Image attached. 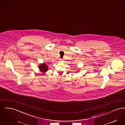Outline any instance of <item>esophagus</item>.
<instances>
[{
    "label": "esophagus",
    "mask_w": 125,
    "mask_h": 125,
    "mask_svg": "<svg viewBox=\"0 0 125 125\" xmlns=\"http://www.w3.org/2000/svg\"><path fill=\"white\" fill-rule=\"evenodd\" d=\"M59 60H60V61H63V59H60Z\"/></svg>",
    "instance_id": "obj_1"
}]
</instances>
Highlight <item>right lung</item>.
Here are the masks:
<instances>
[{
	"label": "right lung",
	"instance_id": "add662e5",
	"mask_svg": "<svg viewBox=\"0 0 125 125\" xmlns=\"http://www.w3.org/2000/svg\"><path fill=\"white\" fill-rule=\"evenodd\" d=\"M39 68L42 72H45L47 71L48 69L47 65H46V64H45V63L41 64L39 66Z\"/></svg>",
	"mask_w": 125,
	"mask_h": 125
}]
</instances>
